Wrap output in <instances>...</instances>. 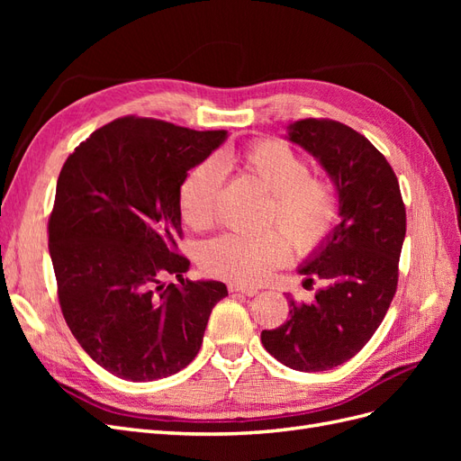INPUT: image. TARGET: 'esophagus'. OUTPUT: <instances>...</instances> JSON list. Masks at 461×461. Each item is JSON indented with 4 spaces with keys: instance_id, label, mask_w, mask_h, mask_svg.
Listing matches in <instances>:
<instances>
[{
    "instance_id": "esophagus-1",
    "label": "esophagus",
    "mask_w": 461,
    "mask_h": 461,
    "mask_svg": "<svg viewBox=\"0 0 461 461\" xmlns=\"http://www.w3.org/2000/svg\"><path fill=\"white\" fill-rule=\"evenodd\" d=\"M229 290L230 292H240V294H244V296H256V294H259L258 288H254V286H242V285H229Z\"/></svg>"
}]
</instances>
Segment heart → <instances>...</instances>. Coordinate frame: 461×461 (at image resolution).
<instances>
[{"mask_svg": "<svg viewBox=\"0 0 461 461\" xmlns=\"http://www.w3.org/2000/svg\"><path fill=\"white\" fill-rule=\"evenodd\" d=\"M240 169L267 192L263 225L284 230L298 252H312L323 242L339 219V196L330 180L312 175L310 161L281 140L254 142L240 151L222 153L215 161L194 167L180 185L183 219L194 229L213 222L222 171ZM276 229L256 236L222 234L203 249L205 269L232 283L254 285L269 276L288 256V243Z\"/></svg>", "mask_w": 461, "mask_h": 461, "instance_id": "obj_1", "label": "heart"}]
</instances>
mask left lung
<instances>
[{"instance_id": "left-lung-1", "label": "left lung", "mask_w": 461, "mask_h": 461, "mask_svg": "<svg viewBox=\"0 0 461 461\" xmlns=\"http://www.w3.org/2000/svg\"><path fill=\"white\" fill-rule=\"evenodd\" d=\"M290 142L321 163L339 194V225L298 271L323 281L312 303L290 302L285 323L261 344L290 369L327 371L354 357L379 329L396 294L406 207L398 178L366 136L330 119H302Z\"/></svg>"}]
</instances>
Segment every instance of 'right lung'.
Masks as SVG:
<instances>
[{"mask_svg":"<svg viewBox=\"0 0 461 461\" xmlns=\"http://www.w3.org/2000/svg\"><path fill=\"white\" fill-rule=\"evenodd\" d=\"M227 140V131H190L122 117L67 158L50 215V256L68 329L115 376L158 381L200 352L209 315L227 286L185 281L176 252L180 185ZM175 274L179 285L160 278Z\"/></svg>","mask_w":461,"mask_h":461,"instance_id":"right-lung-1","label":"right lung"}]
</instances>
